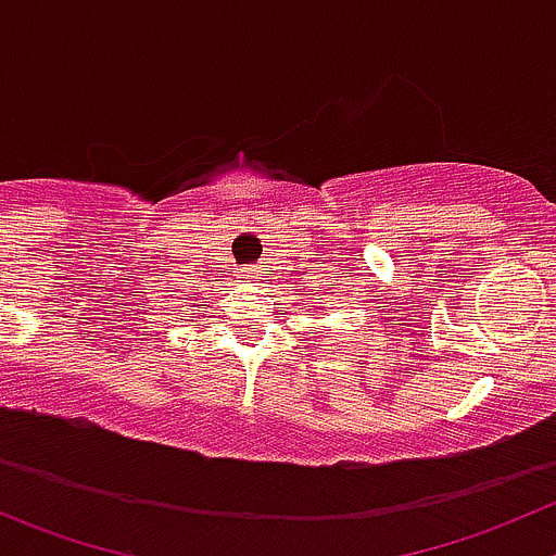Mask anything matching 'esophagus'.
Listing matches in <instances>:
<instances>
[{"instance_id": "34e87169", "label": "esophagus", "mask_w": 556, "mask_h": 556, "mask_svg": "<svg viewBox=\"0 0 556 556\" xmlns=\"http://www.w3.org/2000/svg\"><path fill=\"white\" fill-rule=\"evenodd\" d=\"M248 275H251V278H256V281H258V269H248Z\"/></svg>"}]
</instances>
